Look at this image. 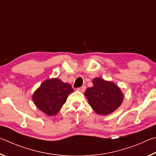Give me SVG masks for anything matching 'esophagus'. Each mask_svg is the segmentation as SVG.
Segmentation results:
<instances>
[{"label": "esophagus", "instance_id": "obj_1", "mask_svg": "<svg viewBox=\"0 0 156 156\" xmlns=\"http://www.w3.org/2000/svg\"><path fill=\"white\" fill-rule=\"evenodd\" d=\"M85 89H86L85 86H83V87H81L78 88L77 89V91H80V92H84V91H85Z\"/></svg>", "mask_w": 156, "mask_h": 156}]
</instances>
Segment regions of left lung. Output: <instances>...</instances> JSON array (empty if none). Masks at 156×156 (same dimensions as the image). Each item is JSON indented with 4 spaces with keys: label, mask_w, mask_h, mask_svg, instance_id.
<instances>
[{
    "label": "left lung",
    "mask_w": 156,
    "mask_h": 156,
    "mask_svg": "<svg viewBox=\"0 0 156 156\" xmlns=\"http://www.w3.org/2000/svg\"><path fill=\"white\" fill-rule=\"evenodd\" d=\"M92 83L93 87L87 89L84 96L97 114L109 115L122 103L124 94L114 83L96 77L93 79Z\"/></svg>",
    "instance_id": "left-lung-1"
}]
</instances>
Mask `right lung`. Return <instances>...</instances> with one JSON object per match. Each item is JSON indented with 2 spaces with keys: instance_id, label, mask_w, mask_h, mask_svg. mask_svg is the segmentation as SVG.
Wrapping results in <instances>:
<instances>
[{
  "instance_id": "1",
  "label": "right lung",
  "mask_w": 156,
  "mask_h": 156,
  "mask_svg": "<svg viewBox=\"0 0 156 156\" xmlns=\"http://www.w3.org/2000/svg\"><path fill=\"white\" fill-rule=\"evenodd\" d=\"M73 92L72 86L58 78L44 80L34 91L32 99L34 105L46 115H56L61 109L69 95Z\"/></svg>"
}]
</instances>
